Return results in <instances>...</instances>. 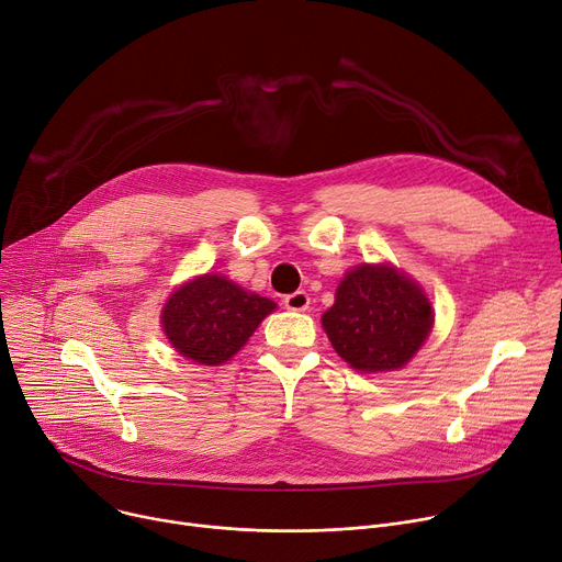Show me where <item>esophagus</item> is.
<instances>
[{
    "instance_id": "obj_1",
    "label": "esophagus",
    "mask_w": 562,
    "mask_h": 562,
    "mask_svg": "<svg viewBox=\"0 0 562 562\" xmlns=\"http://www.w3.org/2000/svg\"><path fill=\"white\" fill-rule=\"evenodd\" d=\"M310 302L312 300H310L307 291H295V293L284 297V307L289 312H304V310H310Z\"/></svg>"
}]
</instances>
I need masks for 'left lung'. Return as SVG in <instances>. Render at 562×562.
<instances>
[{
	"label": "left lung",
	"mask_w": 562,
	"mask_h": 562,
	"mask_svg": "<svg viewBox=\"0 0 562 562\" xmlns=\"http://www.w3.org/2000/svg\"><path fill=\"white\" fill-rule=\"evenodd\" d=\"M435 323L424 289L392 265H359L340 280L323 327L336 353L359 372L401 370Z\"/></svg>",
	"instance_id": "left-lung-1"
}]
</instances>
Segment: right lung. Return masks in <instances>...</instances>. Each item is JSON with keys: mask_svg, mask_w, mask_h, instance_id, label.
<instances>
[{"mask_svg": "<svg viewBox=\"0 0 562 562\" xmlns=\"http://www.w3.org/2000/svg\"><path fill=\"white\" fill-rule=\"evenodd\" d=\"M273 310V300L206 273L172 291L164 304L161 327L170 345L192 363L222 366Z\"/></svg>", "mask_w": 562, "mask_h": 562, "instance_id": "right-lung-1", "label": "right lung"}]
</instances>
